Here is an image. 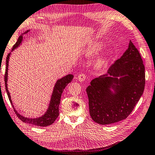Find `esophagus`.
Returning <instances> with one entry per match:
<instances>
[{
    "label": "esophagus",
    "instance_id": "esophagus-1",
    "mask_svg": "<svg viewBox=\"0 0 155 155\" xmlns=\"http://www.w3.org/2000/svg\"><path fill=\"white\" fill-rule=\"evenodd\" d=\"M86 78H87V75L85 74H84V73H81V74L78 76V79L79 81H85Z\"/></svg>",
    "mask_w": 155,
    "mask_h": 155
}]
</instances>
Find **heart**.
Masks as SVG:
<instances>
[{"instance_id": "heart-1", "label": "heart", "mask_w": 155, "mask_h": 155, "mask_svg": "<svg viewBox=\"0 0 155 155\" xmlns=\"http://www.w3.org/2000/svg\"><path fill=\"white\" fill-rule=\"evenodd\" d=\"M102 47H103V44L100 42H95L91 44V46H90V48H88L87 50V53L89 54H93V53H96L98 51H99L102 48ZM101 63V64H103L104 61H100Z\"/></svg>"}]
</instances>
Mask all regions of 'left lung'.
<instances>
[{
    "mask_svg": "<svg viewBox=\"0 0 155 155\" xmlns=\"http://www.w3.org/2000/svg\"><path fill=\"white\" fill-rule=\"evenodd\" d=\"M145 83L142 59L130 40L107 74L94 78L86 89L91 119L100 124H110L127 118L143 94Z\"/></svg>",
    "mask_w": 155,
    "mask_h": 155,
    "instance_id": "obj_1",
    "label": "left lung"
}]
</instances>
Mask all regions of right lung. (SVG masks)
<instances>
[{
  "instance_id": "right-lung-1",
  "label": "right lung",
  "mask_w": 155,
  "mask_h": 155,
  "mask_svg": "<svg viewBox=\"0 0 155 155\" xmlns=\"http://www.w3.org/2000/svg\"><path fill=\"white\" fill-rule=\"evenodd\" d=\"M28 32V31H27L25 33H27ZM22 35H20L19 38H18V40L16 41L14 46H13V48L12 51H14V50L17 48V47L20 45L22 42ZM10 52L7 54V59H6V68H5V90L7 91V96H8L9 100L11 103L12 105L13 106V108H14L15 114H16L18 118L20 120H22L23 122L28 123L29 124H33L35 126H39V127H47V126L51 125L52 123H53L55 120L57 118V117L59 116V105L60 103V101H61V96L63 93V91H64V88L66 87V85L68 83L71 82V81L73 78V75L72 74H68L65 76V77L61 78V79H59L57 81V83L54 85L53 92L52 94L51 100V103H50V105L48 110L46 112V114H44L42 116L40 117H38V118H27V117H25L22 115H20L16 111V110L15 109L14 107V105L12 104V102L11 100V96H10L9 92L8 91V89H7V72H8V64H9V56H10Z\"/></svg>"
}]
</instances>
